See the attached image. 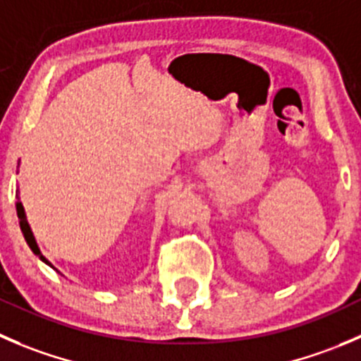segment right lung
<instances>
[{
  "label": "right lung",
  "mask_w": 361,
  "mask_h": 361,
  "mask_svg": "<svg viewBox=\"0 0 361 361\" xmlns=\"http://www.w3.org/2000/svg\"><path fill=\"white\" fill-rule=\"evenodd\" d=\"M17 195H19V190H17ZM16 208H17V216H19V220H20V231H23V234H24V240H26V243L30 245V248L31 250L35 252V254L38 255V257L42 259V261L44 262H47L49 266H51V268H54V266L51 264V262L47 261V259L44 257V255L40 254V248H38V245H37V241H35V236H33V233H31V229H30V224H27V220H26V213H24V208H23V204H20V202H17L16 204ZM56 269V268H54Z\"/></svg>",
  "instance_id": "obj_1"
}]
</instances>
